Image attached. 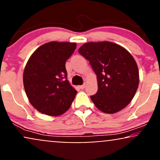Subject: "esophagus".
Returning a JSON list of instances; mask_svg holds the SVG:
<instances>
[{
  "label": "esophagus",
  "mask_w": 160,
  "mask_h": 160,
  "mask_svg": "<svg viewBox=\"0 0 160 160\" xmlns=\"http://www.w3.org/2000/svg\"><path fill=\"white\" fill-rule=\"evenodd\" d=\"M79 88H80V89H83L84 88H85V84H83V85H81L79 86Z\"/></svg>",
  "instance_id": "obj_1"
}]
</instances>
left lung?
Segmentation results:
<instances>
[{"mask_svg":"<svg viewBox=\"0 0 160 160\" xmlns=\"http://www.w3.org/2000/svg\"><path fill=\"white\" fill-rule=\"evenodd\" d=\"M78 52L89 61L97 75L98 92L90 98L98 110L114 113L126 108L139 84L135 60L121 46L109 41L88 42Z\"/></svg>","mask_w":160,"mask_h":160,"instance_id":"1","label":"left lung"}]
</instances>
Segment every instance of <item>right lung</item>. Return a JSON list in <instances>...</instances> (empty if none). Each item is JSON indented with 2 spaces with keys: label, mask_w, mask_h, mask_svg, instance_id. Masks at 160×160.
<instances>
[{
  "label": "right lung",
  "mask_w": 160,
  "mask_h": 160,
  "mask_svg": "<svg viewBox=\"0 0 160 160\" xmlns=\"http://www.w3.org/2000/svg\"><path fill=\"white\" fill-rule=\"evenodd\" d=\"M76 43H44L30 56L23 73V84L32 105L40 113L59 116L65 113L77 95L67 79L65 62Z\"/></svg>",
  "instance_id": "add662e5"
}]
</instances>
